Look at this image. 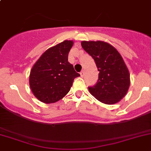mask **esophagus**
Instances as JSON below:
<instances>
[{"instance_id": "esophagus-1", "label": "esophagus", "mask_w": 151, "mask_h": 151, "mask_svg": "<svg viewBox=\"0 0 151 151\" xmlns=\"http://www.w3.org/2000/svg\"><path fill=\"white\" fill-rule=\"evenodd\" d=\"M81 77H83L84 76H85V70H83L82 71H81Z\"/></svg>"}]
</instances>
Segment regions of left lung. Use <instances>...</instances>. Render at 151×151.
I'll use <instances>...</instances> for the list:
<instances>
[{"mask_svg": "<svg viewBox=\"0 0 151 151\" xmlns=\"http://www.w3.org/2000/svg\"><path fill=\"white\" fill-rule=\"evenodd\" d=\"M83 49L94 59L99 80L89 92L99 101L116 104L126 95L129 87V73L117 50L103 41H82Z\"/></svg>", "mask_w": 151, "mask_h": 151, "instance_id": "1", "label": "left lung"}]
</instances>
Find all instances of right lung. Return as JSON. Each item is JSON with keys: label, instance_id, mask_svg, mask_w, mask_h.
<instances>
[{"label": "right lung", "instance_id": "right-lung-1", "mask_svg": "<svg viewBox=\"0 0 151 151\" xmlns=\"http://www.w3.org/2000/svg\"><path fill=\"white\" fill-rule=\"evenodd\" d=\"M72 40H65L48 49L34 65L29 77L30 87L37 99L54 103L68 94L74 78L80 77L68 62Z\"/></svg>", "mask_w": 151, "mask_h": 151}]
</instances>
